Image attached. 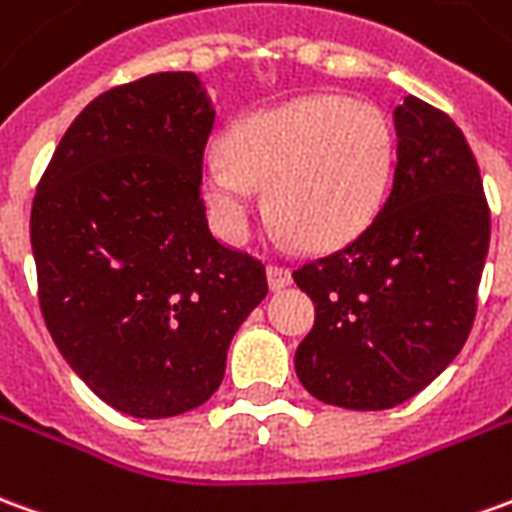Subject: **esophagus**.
<instances>
[{
  "instance_id": "1",
  "label": "esophagus",
  "mask_w": 512,
  "mask_h": 512,
  "mask_svg": "<svg viewBox=\"0 0 512 512\" xmlns=\"http://www.w3.org/2000/svg\"><path fill=\"white\" fill-rule=\"evenodd\" d=\"M266 274H268V288L271 291H282V288H288L291 285V268H285V266H271L266 268Z\"/></svg>"
}]
</instances>
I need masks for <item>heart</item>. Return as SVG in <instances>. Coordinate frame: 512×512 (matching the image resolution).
<instances>
[{
  "instance_id": "1",
  "label": "heart",
  "mask_w": 512,
  "mask_h": 512,
  "mask_svg": "<svg viewBox=\"0 0 512 512\" xmlns=\"http://www.w3.org/2000/svg\"><path fill=\"white\" fill-rule=\"evenodd\" d=\"M396 138L371 102L318 94L241 119L202 163L216 230L241 244L266 188L268 216L307 249H335L366 230L388 194Z\"/></svg>"
}]
</instances>
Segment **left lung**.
<instances>
[{"mask_svg": "<svg viewBox=\"0 0 512 512\" xmlns=\"http://www.w3.org/2000/svg\"><path fill=\"white\" fill-rule=\"evenodd\" d=\"M380 213L352 244L293 271L316 305L296 377L318 402L385 410L427 388L463 349L491 241V210L463 132L405 96Z\"/></svg>", "mask_w": 512, "mask_h": 512, "instance_id": "obj_1", "label": "left lung"}]
</instances>
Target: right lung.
<instances>
[{
  "mask_svg": "<svg viewBox=\"0 0 512 512\" xmlns=\"http://www.w3.org/2000/svg\"><path fill=\"white\" fill-rule=\"evenodd\" d=\"M213 121L191 71L116 85L74 119L32 199L49 335L127 416L169 418L207 402L232 335L268 293L266 266L207 227Z\"/></svg>",
  "mask_w": 512,
  "mask_h": 512,
  "instance_id": "right-lung-1",
  "label": "right lung"
}]
</instances>
